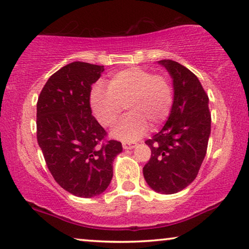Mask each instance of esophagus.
Returning <instances> with one entry per match:
<instances>
[{"mask_svg":"<svg viewBox=\"0 0 249 249\" xmlns=\"http://www.w3.org/2000/svg\"><path fill=\"white\" fill-rule=\"evenodd\" d=\"M136 144L134 143H123V148L124 150H131V148H134Z\"/></svg>","mask_w":249,"mask_h":249,"instance_id":"34e87169","label":"esophagus"}]
</instances>
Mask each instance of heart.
Returning a JSON list of instances; mask_svg holds the SVG:
<instances>
[{"mask_svg":"<svg viewBox=\"0 0 249 249\" xmlns=\"http://www.w3.org/2000/svg\"><path fill=\"white\" fill-rule=\"evenodd\" d=\"M92 114L104 127H112L124 110L129 113L113 129L115 139L133 142L166 121L173 105V88L164 75L133 67L115 73L108 87L97 86L90 94Z\"/></svg>","mask_w":249,"mask_h":249,"instance_id":"b5f03b06","label":"heart"}]
</instances>
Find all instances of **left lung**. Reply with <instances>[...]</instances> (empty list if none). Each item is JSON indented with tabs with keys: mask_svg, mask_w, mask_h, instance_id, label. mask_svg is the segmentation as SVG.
Segmentation results:
<instances>
[{
	"mask_svg": "<svg viewBox=\"0 0 249 249\" xmlns=\"http://www.w3.org/2000/svg\"><path fill=\"white\" fill-rule=\"evenodd\" d=\"M173 83V105L162 129L145 144L151 159L143 168L150 188L163 195L177 194L196 179L206 157L210 136L209 98L194 72L179 62L158 61Z\"/></svg>",
	"mask_w": 249,
	"mask_h": 249,
	"instance_id": "left-lung-1",
	"label": "left lung"
}]
</instances>
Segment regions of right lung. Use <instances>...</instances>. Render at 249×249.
<instances>
[{
  "instance_id": "obj_1",
  "label": "right lung",
  "mask_w": 249,
  "mask_h": 249,
  "mask_svg": "<svg viewBox=\"0 0 249 249\" xmlns=\"http://www.w3.org/2000/svg\"><path fill=\"white\" fill-rule=\"evenodd\" d=\"M104 66L75 61L62 67L42 88L36 104V139L53 179L80 198L103 194L113 162L123 147L110 140L91 115L90 91Z\"/></svg>"
}]
</instances>
